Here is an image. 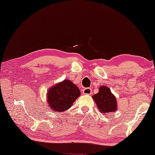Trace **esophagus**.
I'll return each instance as SVG.
<instances>
[{
    "label": "esophagus",
    "instance_id": "esophagus-1",
    "mask_svg": "<svg viewBox=\"0 0 155 155\" xmlns=\"http://www.w3.org/2000/svg\"><path fill=\"white\" fill-rule=\"evenodd\" d=\"M82 93H83L84 94L90 95V94H91V93H92V90L90 88H84L83 90H82Z\"/></svg>",
    "mask_w": 155,
    "mask_h": 155
}]
</instances>
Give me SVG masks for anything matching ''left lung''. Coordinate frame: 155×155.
Returning a JSON list of instances; mask_svg holds the SVG:
<instances>
[{"label": "left lung", "instance_id": "8db88e82", "mask_svg": "<svg viewBox=\"0 0 155 155\" xmlns=\"http://www.w3.org/2000/svg\"><path fill=\"white\" fill-rule=\"evenodd\" d=\"M98 109L102 114L107 115L115 112L117 110L116 96L111 93L110 89L106 86H101L97 94L92 96Z\"/></svg>", "mask_w": 155, "mask_h": 155}]
</instances>
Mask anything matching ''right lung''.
Here are the masks:
<instances>
[{
  "label": "right lung",
  "instance_id": "obj_1",
  "mask_svg": "<svg viewBox=\"0 0 155 155\" xmlns=\"http://www.w3.org/2000/svg\"><path fill=\"white\" fill-rule=\"evenodd\" d=\"M80 96L81 91L77 86L66 79L49 88L47 101L51 110L63 112L69 109Z\"/></svg>",
  "mask_w": 155,
  "mask_h": 155
}]
</instances>
